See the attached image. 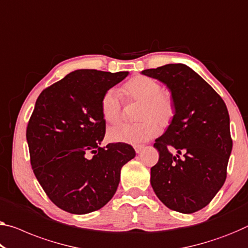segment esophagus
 Wrapping results in <instances>:
<instances>
[{"label":"esophagus","instance_id":"esophagus-1","mask_svg":"<svg viewBox=\"0 0 248 248\" xmlns=\"http://www.w3.org/2000/svg\"><path fill=\"white\" fill-rule=\"evenodd\" d=\"M144 147H145L144 145H135V146H134V148H135V152H136L137 154H139V153H140V152L143 151V148H144Z\"/></svg>","mask_w":248,"mask_h":248}]
</instances>
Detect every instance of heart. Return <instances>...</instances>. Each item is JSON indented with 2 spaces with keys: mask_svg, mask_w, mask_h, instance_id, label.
<instances>
[{
  "mask_svg": "<svg viewBox=\"0 0 248 248\" xmlns=\"http://www.w3.org/2000/svg\"><path fill=\"white\" fill-rule=\"evenodd\" d=\"M123 94L129 102L142 103L135 124H120L109 127L108 137L112 142L137 144L153 139L162 128L170 126L176 116V102L169 90H164L156 79L137 75L125 83ZM103 119L116 124L123 116V100L119 91L109 89L101 98Z\"/></svg>",
  "mask_w": 248,
  "mask_h": 248,
  "instance_id": "obj_1",
  "label": "heart"
}]
</instances>
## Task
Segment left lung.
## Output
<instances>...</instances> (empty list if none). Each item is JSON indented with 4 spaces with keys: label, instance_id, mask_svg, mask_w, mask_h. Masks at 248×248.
<instances>
[{
    "label": "left lung",
    "instance_id": "8db88e82",
    "mask_svg": "<svg viewBox=\"0 0 248 248\" xmlns=\"http://www.w3.org/2000/svg\"><path fill=\"white\" fill-rule=\"evenodd\" d=\"M142 74L166 84L176 102L173 123L155 140L159 158L151 169L152 187L165 206L192 214L211 203L226 180L233 147L227 108L185 64H166Z\"/></svg>",
    "mask_w": 248,
    "mask_h": 248
}]
</instances>
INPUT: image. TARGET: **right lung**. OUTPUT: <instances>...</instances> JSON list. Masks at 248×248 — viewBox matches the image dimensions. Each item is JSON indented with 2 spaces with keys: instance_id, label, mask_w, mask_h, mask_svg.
<instances>
[{
  "instance_id": "right-lung-1",
  "label": "right lung",
  "mask_w": 248,
  "mask_h": 248,
  "mask_svg": "<svg viewBox=\"0 0 248 248\" xmlns=\"http://www.w3.org/2000/svg\"><path fill=\"white\" fill-rule=\"evenodd\" d=\"M128 72L78 70L42 91L26 128L37 181L56 206L72 214L97 211L111 201L121 169L135 157L126 143L101 147V98Z\"/></svg>"
}]
</instances>
